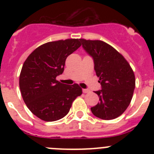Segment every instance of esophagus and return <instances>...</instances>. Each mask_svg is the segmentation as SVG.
Masks as SVG:
<instances>
[{"mask_svg": "<svg viewBox=\"0 0 154 154\" xmlns=\"http://www.w3.org/2000/svg\"><path fill=\"white\" fill-rule=\"evenodd\" d=\"M82 92H83V93H89L90 91H89V89H82Z\"/></svg>", "mask_w": 154, "mask_h": 154, "instance_id": "esophagus-1", "label": "esophagus"}]
</instances>
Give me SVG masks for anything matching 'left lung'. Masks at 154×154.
Segmentation results:
<instances>
[{"label":"left lung","instance_id":"1","mask_svg":"<svg viewBox=\"0 0 154 154\" xmlns=\"http://www.w3.org/2000/svg\"><path fill=\"white\" fill-rule=\"evenodd\" d=\"M80 42L93 58L94 69L102 87L95 92L100 102L91 111L102 119H116L124 112L133 98L136 83L133 69L124 57L106 42L83 38Z\"/></svg>","mask_w":154,"mask_h":154}]
</instances>
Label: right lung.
Segmentation results:
<instances>
[{
    "instance_id": "1",
    "label": "right lung",
    "mask_w": 154,
    "mask_h": 154,
    "mask_svg": "<svg viewBox=\"0 0 154 154\" xmlns=\"http://www.w3.org/2000/svg\"><path fill=\"white\" fill-rule=\"evenodd\" d=\"M80 39H66L42 45L24 62L19 77L21 96L28 108L46 122L67 115L72 102L81 96L78 84L67 85L56 80L67 57L81 46Z\"/></svg>"
}]
</instances>
